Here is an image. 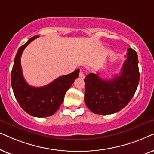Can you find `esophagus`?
I'll return each mask as SVG.
<instances>
[{"instance_id": "1", "label": "esophagus", "mask_w": 154, "mask_h": 154, "mask_svg": "<svg viewBox=\"0 0 154 154\" xmlns=\"http://www.w3.org/2000/svg\"><path fill=\"white\" fill-rule=\"evenodd\" d=\"M79 77H81V78H85V73H84V72H83V70H80V72H79Z\"/></svg>"}]
</instances>
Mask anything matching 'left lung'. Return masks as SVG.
<instances>
[{"label":"left lung","instance_id":"8db88e82","mask_svg":"<svg viewBox=\"0 0 154 154\" xmlns=\"http://www.w3.org/2000/svg\"><path fill=\"white\" fill-rule=\"evenodd\" d=\"M126 57L120 74L114 78L103 79L98 73L89 74L85 78V102L94 113L120 111L134 96L139 81L138 56L136 51L128 48Z\"/></svg>","mask_w":154,"mask_h":154}]
</instances>
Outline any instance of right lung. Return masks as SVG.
Here are the masks:
<instances>
[{
  "instance_id": "obj_1",
  "label": "right lung",
  "mask_w": 154,
  "mask_h": 154,
  "mask_svg": "<svg viewBox=\"0 0 154 154\" xmlns=\"http://www.w3.org/2000/svg\"><path fill=\"white\" fill-rule=\"evenodd\" d=\"M38 37L35 36L29 38L18 49L11 72V85L16 99L24 111L32 116L45 118L52 116L58 110L66 91L78 77L79 69L59 77L44 87H34L28 85L22 75L20 59L24 49Z\"/></svg>"
}]
</instances>
